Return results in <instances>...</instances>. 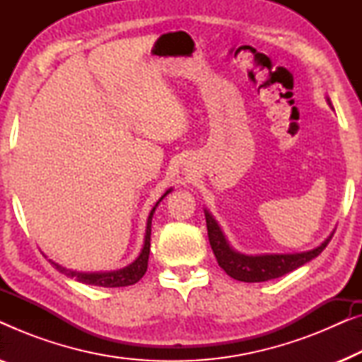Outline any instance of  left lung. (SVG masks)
<instances>
[{
    "instance_id": "obj_1",
    "label": "left lung",
    "mask_w": 362,
    "mask_h": 362,
    "mask_svg": "<svg viewBox=\"0 0 362 362\" xmlns=\"http://www.w3.org/2000/svg\"><path fill=\"white\" fill-rule=\"evenodd\" d=\"M206 214V226H207V237H209L211 249L214 252L217 264L227 275L232 276L234 280L247 281V284H254V281H267L272 279H279L290 272H293L298 267L305 265L315 257H318L325 247L329 244L331 234L323 244L310 252H301V254H281V255H242L237 254L235 250L230 249L227 244L224 234H222L221 227L217 222L212 219L209 212Z\"/></svg>"
}]
</instances>
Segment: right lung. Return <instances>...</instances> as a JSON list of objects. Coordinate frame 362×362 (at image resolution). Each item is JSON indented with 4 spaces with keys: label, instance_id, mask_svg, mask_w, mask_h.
Wrapping results in <instances>:
<instances>
[{
    "label": "right lung",
    "instance_id": "add662e5",
    "mask_svg": "<svg viewBox=\"0 0 362 362\" xmlns=\"http://www.w3.org/2000/svg\"><path fill=\"white\" fill-rule=\"evenodd\" d=\"M170 191H166L165 194L161 196V199L166 194H170ZM160 201L156 202L155 207H153L151 212H150V216H148L145 245H143L141 254L138 255V259L133 262L132 265H128V267H125V269L117 270V272H108V274H77V272H71V270L64 269V267L54 264V262H52V265L56 267V269L61 272V274L71 276V279H76V280L82 281V284H87V285L115 288V286H128V285L136 284V281L140 280L143 275H145V272L148 269V257H150V240H151V219H153V212H155L156 206L160 204Z\"/></svg>",
    "mask_w": 362,
    "mask_h": 362
}]
</instances>
